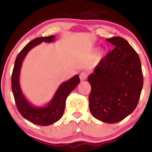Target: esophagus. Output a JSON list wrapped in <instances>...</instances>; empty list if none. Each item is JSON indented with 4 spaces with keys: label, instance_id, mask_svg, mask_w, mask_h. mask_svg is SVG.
<instances>
[{
    "label": "esophagus",
    "instance_id": "esophagus-1",
    "mask_svg": "<svg viewBox=\"0 0 152 152\" xmlns=\"http://www.w3.org/2000/svg\"><path fill=\"white\" fill-rule=\"evenodd\" d=\"M79 78H80V80H81V81H83V80L86 79V78H87V73L86 72H84V71L81 72V74H80Z\"/></svg>",
    "mask_w": 152,
    "mask_h": 152
}]
</instances>
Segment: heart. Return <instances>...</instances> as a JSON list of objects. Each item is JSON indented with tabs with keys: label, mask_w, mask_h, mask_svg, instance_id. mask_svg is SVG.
I'll return each mask as SVG.
<instances>
[{
	"label": "heart",
	"mask_w": 152,
	"mask_h": 152,
	"mask_svg": "<svg viewBox=\"0 0 152 152\" xmlns=\"http://www.w3.org/2000/svg\"><path fill=\"white\" fill-rule=\"evenodd\" d=\"M104 56H105V51L103 50H99L97 52H96L95 54L94 55V60L95 63L98 64V63L102 61V60L104 58Z\"/></svg>",
	"instance_id": "1"
}]
</instances>
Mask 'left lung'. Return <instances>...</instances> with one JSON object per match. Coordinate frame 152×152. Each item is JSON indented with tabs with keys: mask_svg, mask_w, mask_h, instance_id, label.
Masks as SVG:
<instances>
[{
	"mask_svg": "<svg viewBox=\"0 0 152 152\" xmlns=\"http://www.w3.org/2000/svg\"><path fill=\"white\" fill-rule=\"evenodd\" d=\"M115 46L88 77L91 91L89 109L96 119L108 124L118 122L137 107L143 87L139 55L125 39H106Z\"/></svg>",
	"mask_w": 152,
	"mask_h": 152,
	"instance_id": "left-lung-1",
	"label": "left lung"
}]
</instances>
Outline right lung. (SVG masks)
I'll return each instance as SVG.
<instances>
[{
    "label": "right lung",
    "instance_id": "right-lung-1",
    "mask_svg": "<svg viewBox=\"0 0 152 152\" xmlns=\"http://www.w3.org/2000/svg\"><path fill=\"white\" fill-rule=\"evenodd\" d=\"M55 36L36 38L24 47L17 56L11 78L12 91L14 96L17 109L23 118L31 123L40 126H48L58 121L64 114L66 100L69 94L80 83L78 75H75L58 86L53 98L44 106H37L32 104L26 98L20 85V73L23 61L28 53L42 42L53 43Z\"/></svg>",
    "mask_w": 152,
    "mask_h": 152
}]
</instances>
